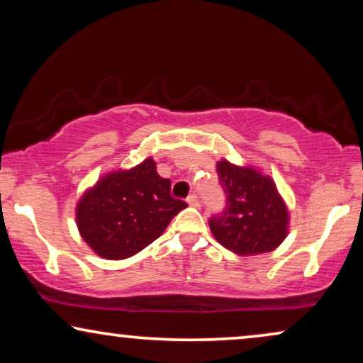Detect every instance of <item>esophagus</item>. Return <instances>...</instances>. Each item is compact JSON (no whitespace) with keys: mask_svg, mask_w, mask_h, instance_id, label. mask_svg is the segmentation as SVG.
<instances>
[{"mask_svg":"<svg viewBox=\"0 0 363 363\" xmlns=\"http://www.w3.org/2000/svg\"><path fill=\"white\" fill-rule=\"evenodd\" d=\"M186 203L190 206H193V208H200V200H198V196L196 195H190L186 198Z\"/></svg>","mask_w":363,"mask_h":363,"instance_id":"34e87169","label":"esophagus"}]
</instances>
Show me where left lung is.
<instances>
[{
	"mask_svg": "<svg viewBox=\"0 0 363 363\" xmlns=\"http://www.w3.org/2000/svg\"><path fill=\"white\" fill-rule=\"evenodd\" d=\"M218 178L226 193V208L210 220L215 240L240 256L274 251L289 235V210L274 180L257 168L235 165L223 158Z\"/></svg>",
	"mask_w": 363,
	"mask_h": 363,
	"instance_id": "obj_1",
	"label": "left lung"
}]
</instances>
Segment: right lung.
I'll list each match as a JSON object with an SVG mask.
<instances>
[{
	"label": "right lung",
	"mask_w": 363,
	"mask_h": 363,
	"mask_svg": "<svg viewBox=\"0 0 363 363\" xmlns=\"http://www.w3.org/2000/svg\"><path fill=\"white\" fill-rule=\"evenodd\" d=\"M170 183L158 175L152 157L130 170L108 172L77 201L79 235L104 259L137 255L186 208L172 196Z\"/></svg>",
	"instance_id": "obj_1"
}]
</instances>
